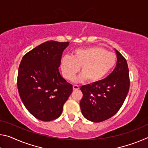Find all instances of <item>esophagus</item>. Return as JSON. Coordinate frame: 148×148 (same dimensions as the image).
Here are the masks:
<instances>
[{
  "label": "esophagus",
  "instance_id": "1",
  "mask_svg": "<svg viewBox=\"0 0 148 148\" xmlns=\"http://www.w3.org/2000/svg\"><path fill=\"white\" fill-rule=\"evenodd\" d=\"M79 89V86H77V85H74L73 86V89L75 90V91H76V90H78Z\"/></svg>",
  "mask_w": 148,
  "mask_h": 148
}]
</instances>
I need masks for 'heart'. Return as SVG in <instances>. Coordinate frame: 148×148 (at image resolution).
<instances>
[{"label": "heart", "mask_w": 148, "mask_h": 148, "mask_svg": "<svg viewBox=\"0 0 148 148\" xmlns=\"http://www.w3.org/2000/svg\"><path fill=\"white\" fill-rule=\"evenodd\" d=\"M117 57L114 53L107 51L99 46H92L77 49L73 56L65 55L61 59V69L64 76L72 79L79 71L83 74L79 81L87 79L91 83L101 81L114 69Z\"/></svg>", "instance_id": "1"}]
</instances>
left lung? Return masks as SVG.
<instances>
[{"instance_id": "8db88e82", "label": "left lung", "mask_w": 148, "mask_h": 148, "mask_svg": "<svg viewBox=\"0 0 148 148\" xmlns=\"http://www.w3.org/2000/svg\"><path fill=\"white\" fill-rule=\"evenodd\" d=\"M117 64L113 72L101 81L81 87L80 108L89 121L99 123L114 116L128 94L130 79L126 59L115 49Z\"/></svg>"}]
</instances>
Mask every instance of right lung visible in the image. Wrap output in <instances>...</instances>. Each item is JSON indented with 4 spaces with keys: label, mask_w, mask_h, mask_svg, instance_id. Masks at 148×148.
<instances>
[{
    "label": "right lung",
    "mask_w": 148,
    "mask_h": 148,
    "mask_svg": "<svg viewBox=\"0 0 148 148\" xmlns=\"http://www.w3.org/2000/svg\"><path fill=\"white\" fill-rule=\"evenodd\" d=\"M69 45V42H46L25 55L19 64L20 98L30 113L41 121L58 118L72 92V85L59 72L62 52Z\"/></svg>",
    "instance_id": "1"
}]
</instances>
